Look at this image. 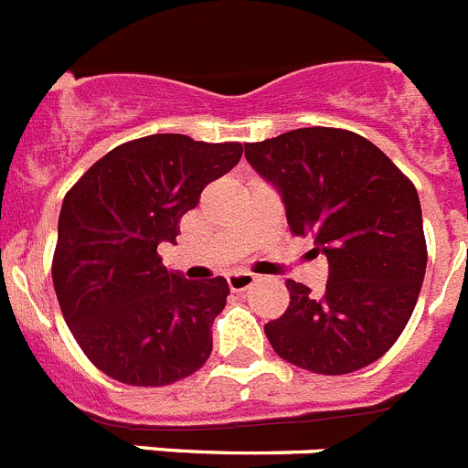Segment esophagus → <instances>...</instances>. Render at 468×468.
<instances>
[{"mask_svg": "<svg viewBox=\"0 0 468 468\" xmlns=\"http://www.w3.org/2000/svg\"><path fill=\"white\" fill-rule=\"evenodd\" d=\"M253 282H256V277L250 272H234V275L227 277V284H229L231 292H246L249 287H253Z\"/></svg>", "mask_w": 468, "mask_h": 468, "instance_id": "esophagus-1", "label": "esophagus"}]
</instances>
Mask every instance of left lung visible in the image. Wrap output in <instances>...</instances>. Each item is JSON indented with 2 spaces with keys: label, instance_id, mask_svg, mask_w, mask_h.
Wrapping results in <instances>:
<instances>
[{
  "label": "left lung",
  "instance_id": "obj_1",
  "mask_svg": "<svg viewBox=\"0 0 468 468\" xmlns=\"http://www.w3.org/2000/svg\"><path fill=\"white\" fill-rule=\"evenodd\" d=\"M246 160L277 188L289 229L330 265L320 296L287 280V311L265 325L270 345L323 376L366 368L407 327L426 275L414 184L364 136L327 126L246 143Z\"/></svg>",
  "mask_w": 468,
  "mask_h": 468
}]
</instances>
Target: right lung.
Instances as JSON below:
<instances>
[{"instance_id": "1", "label": "right lung", "mask_w": 468, "mask_h": 468, "mask_svg": "<svg viewBox=\"0 0 468 468\" xmlns=\"http://www.w3.org/2000/svg\"><path fill=\"white\" fill-rule=\"evenodd\" d=\"M241 153V143L155 133L110 150L64 196L54 292L80 349L114 380L172 385L210 356L229 284L184 280L157 246L176 243L181 218Z\"/></svg>"}]
</instances>
